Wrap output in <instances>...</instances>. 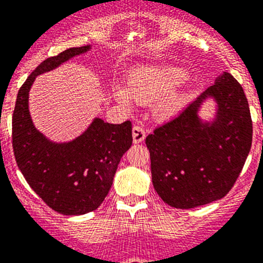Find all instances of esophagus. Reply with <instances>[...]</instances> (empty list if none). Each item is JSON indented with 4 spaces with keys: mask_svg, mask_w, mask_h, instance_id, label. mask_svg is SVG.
<instances>
[{
    "mask_svg": "<svg viewBox=\"0 0 263 263\" xmlns=\"http://www.w3.org/2000/svg\"><path fill=\"white\" fill-rule=\"evenodd\" d=\"M132 138H134L135 144H139L145 139V131L141 125H135L132 128Z\"/></svg>",
    "mask_w": 263,
    "mask_h": 263,
    "instance_id": "obj_1",
    "label": "esophagus"
}]
</instances>
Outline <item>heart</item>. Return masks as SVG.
<instances>
[{
  "instance_id": "obj_1",
  "label": "heart",
  "mask_w": 263,
  "mask_h": 263,
  "mask_svg": "<svg viewBox=\"0 0 263 263\" xmlns=\"http://www.w3.org/2000/svg\"><path fill=\"white\" fill-rule=\"evenodd\" d=\"M188 78L185 70L173 66H143L135 70L128 79V87L122 84L114 86V98L124 107L132 106L134 100L149 102L157 99L155 112L161 118H171L179 112L182 106V98L175 90Z\"/></svg>"
}]
</instances>
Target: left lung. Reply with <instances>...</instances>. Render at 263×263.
Here are the masks:
<instances>
[{"instance_id":"obj_1","label":"left lung","mask_w":263,"mask_h":263,"mask_svg":"<svg viewBox=\"0 0 263 263\" xmlns=\"http://www.w3.org/2000/svg\"><path fill=\"white\" fill-rule=\"evenodd\" d=\"M208 100L214 102L215 112L204 119L199 112ZM252 138V116L243 88L223 71L180 115L145 139L157 195L177 209L225 197L241 173Z\"/></svg>"}]
</instances>
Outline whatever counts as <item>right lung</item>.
Segmentation results:
<instances>
[{
  "label": "right lung",
  "instance_id": "add662e5",
  "mask_svg": "<svg viewBox=\"0 0 263 263\" xmlns=\"http://www.w3.org/2000/svg\"><path fill=\"white\" fill-rule=\"evenodd\" d=\"M91 49L92 45L71 47L43 61L18 91L13 112V149L18 168L36 195L66 216H81L100 206L120 159L132 145L129 120L109 124L93 118L87 128L68 141L51 140L34 125L29 93L35 78Z\"/></svg>",
  "mask_w": 263,
  "mask_h": 263
}]
</instances>
